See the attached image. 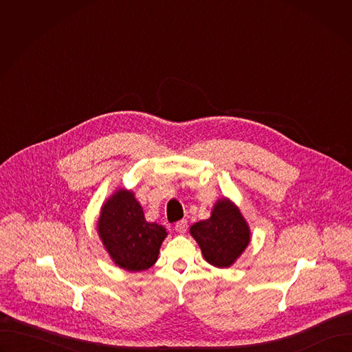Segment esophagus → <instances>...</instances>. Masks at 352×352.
<instances>
[{"mask_svg":"<svg viewBox=\"0 0 352 352\" xmlns=\"http://www.w3.org/2000/svg\"><path fill=\"white\" fill-rule=\"evenodd\" d=\"M174 228H175V231H177V232L184 234V232L186 231V228H188V221H186V220H181V221L175 223Z\"/></svg>","mask_w":352,"mask_h":352,"instance_id":"34e87169","label":"esophagus"}]
</instances>
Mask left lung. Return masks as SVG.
<instances>
[{"label": "left lung", "mask_w": 352, "mask_h": 352, "mask_svg": "<svg viewBox=\"0 0 352 352\" xmlns=\"http://www.w3.org/2000/svg\"><path fill=\"white\" fill-rule=\"evenodd\" d=\"M189 231L205 261L216 267H230L250 241L248 223L227 197L217 200L210 219L193 224Z\"/></svg>", "instance_id": "8db88e82"}]
</instances>
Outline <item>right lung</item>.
<instances>
[{
	"instance_id": "1",
	"label": "right lung",
	"mask_w": 352,
	"mask_h": 352,
	"mask_svg": "<svg viewBox=\"0 0 352 352\" xmlns=\"http://www.w3.org/2000/svg\"><path fill=\"white\" fill-rule=\"evenodd\" d=\"M97 230L111 259L128 272L152 267L167 236L163 226L146 221L135 195L126 189H118L107 199L100 213Z\"/></svg>"
}]
</instances>
